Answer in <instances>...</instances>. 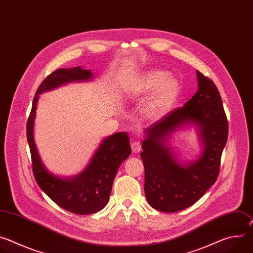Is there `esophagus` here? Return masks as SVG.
<instances>
[{"mask_svg":"<svg viewBox=\"0 0 253 253\" xmlns=\"http://www.w3.org/2000/svg\"><path fill=\"white\" fill-rule=\"evenodd\" d=\"M142 144L140 141H134L131 143V149L134 153H139L141 151Z\"/></svg>","mask_w":253,"mask_h":253,"instance_id":"esophagus-1","label":"esophagus"}]
</instances>
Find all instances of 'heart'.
I'll return each instance as SVG.
<instances>
[{
    "mask_svg": "<svg viewBox=\"0 0 253 253\" xmlns=\"http://www.w3.org/2000/svg\"><path fill=\"white\" fill-rule=\"evenodd\" d=\"M156 90L154 96L145 104L143 112L148 119H156L168 111L176 101L179 82L164 71H151L144 75L136 85V93H150Z\"/></svg>",
    "mask_w": 253,
    "mask_h": 253,
    "instance_id": "obj_1",
    "label": "heart"
}]
</instances>
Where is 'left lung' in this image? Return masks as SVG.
Masks as SVG:
<instances>
[{
  "label": "left lung",
  "mask_w": 253,
  "mask_h": 253,
  "mask_svg": "<svg viewBox=\"0 0 253 253\" xmlns=\"http://www.w3.org/2000/svg\"><path fill=\"white\" fill-rule=\"evenodd\" d=\"M198 90L183 107L175 108L146 130L140 156L145 169L148 203L162 212H176L193 205L218 177L223 148L228 138V121L217 87L197 71ZM201 129L204 152L187 167L177 161L164 143L168 134L184 123Z\"/></svg>",
  "instance_id": "obj_1"
}]
</instances>
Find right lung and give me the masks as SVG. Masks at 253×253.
<instances>
[{
	"label": "right lung",
	"mask_w": 253,
	"mask_h": 253,
	"mask_svg": "<svg viewBox=\"0 0 253 253\" xmlns=\"http://www.w3.org/2000/svg\"><path fill=\"white\" fill-rule=\"evenodd\" d=\"M91 77V71L81 67L54 71L36 91L27 120V140L36 181L56 204L67 211L80 215L98 212L109 201L117 170L131 154L130 139L127 133L119 132L104 139L88 167L80 175L63 180L50 174L44 167L35 145L33 128L39 94L71 81H87Z\"/></svg>",
	"instance_id": "add662e5"
}]
</instances>
